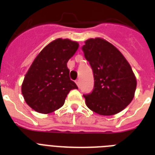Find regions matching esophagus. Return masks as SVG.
I'll use <instances>...</instances> for the list:
<instances>
[{"label": "esophagus", "instance_id": "esophagus-1", "mask_svg": "<svg viewBox=\"0 0 155 155\" xmlns=\"http://www.w3.org/2000/svg\"><path fill=\"white\" fill-rule=\"evenodd\" d=\"M75 83H76V84H77V86L78 87H79V86H80V80H76V81H75Z\"/></svg>", "mask_w": 155, "mask_h": 155}]
</instances>
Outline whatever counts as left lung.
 <instances>
[{
    "label": "left lung",
    "mask_w": 155,
    "mask_h": 155,
    "mask_svg": "<svg viewBox=\"0 0 155 155\" xmlns=\"http://www.w3.org/2000/svg\"><path fill=\"white\" fill-rule=\"evenodd\" d=\"M82 50L94 75L92 93L84 95L85 104L102 116L117 114L127 107L134 97L135 75L120 51L108 41L89 38Z\"/></svg>",
    "instance_id": "8db88e82"
}]
</instances>
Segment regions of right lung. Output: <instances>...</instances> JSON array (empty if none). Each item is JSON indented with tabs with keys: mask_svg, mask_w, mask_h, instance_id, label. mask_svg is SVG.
Wrapping results in <instances>:
<instances>
[{
	"mask_svg": "<svg viewBox=\"0 0 155 155\" xmlns=\"http://www.w3.org/2000/svg\"><path fill=\"white\" fill-rule=\"evenodd\" d=\"M78 48L77 42L57 38L38 54L21 84V93L30 108L40 113H52L64 104L71 90L77 89L69 77L67 63Z\"/></svg>",
	"mask_w": 155,
	"mask_h": 155,
	"instance_id": "obj_1",
	"label": "right lung"
}]
</instances>
